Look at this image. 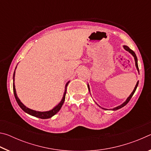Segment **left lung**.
<instances>
[{"label": "left lung", "instance_id": "8db88e82", "mask_svg": "<svg viewBox=\"0 0 151 151\" xmlns=\"http://www.w3.org/2000/svg\"><path fill=\"white\" fill-rule=\"evenodd\" d=\"M123 48H124V50H126L127 51H128V52H129V53H131V54L132 56H133V57H134V61H135V66H136V67H137V70H138V72L139 73V66H138V60H137V56H136V54H135V53H134V52L133 50H132L131 49V48H129V47H127V46H125V45H124V46H123ZM138 85H139V81H137V84H136V86H135V87H134V90L132 91V93H131V94H130L129 96L128 97V98L127 99V100L125 101L123 103L121 104V105H119V106H116V107H114V108H113V109H111L112 111H116V110H118V109H121L122 107H123V106H124L125 105H126V104H127L128 103H129V101L131 100V99L132 98V95H133V94H134V92L136 91V89H137V88ZM87 86H88V91L90 92V93H91V91H90V87H89V85H88H88H87ZM95 103H96V104H97V105H98L99 107H100V108L103 109H104V110H107L106 109L103 108V107H101V106H99V104L96 103V102H95Z\"/></svg>", "mask_w": 151, "mask_h": 151}]
</instances>
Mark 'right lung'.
<instances>
[{"mask_svg": "<svg viewBox=\"0 0 151 151\" xmlns=\"http://www.w3.org/2000/svg\"><path fill=\"white\" fill-rule=\"evenodd\" d=\"M17 66H16V68H15V70H16ZM15 70H14V74H13V92H14V95L15 99H16V101H17V102L18 104H19V106L20 107V108L22 109V111H24L25 112H27V114H30V115H32V116H33L37 117V118L42 119H47L51 118V117L54 116L55 114H57V112L60 111V109H61V107H62L63 104V103H64V102H65V95H66V87H67L68 84L69 83L70 81H68L67 83H66V85H65V92H64V94H63V99H61L60 102L57 104V106H55L52 109H51V110H50V111H48L40 112V111H34V110L30 109L28 108V107H27L26 106H25L24 104L23 103H22L21 101H20V99H19V97H18V96H17V92H16V88H15V85H14Z\"/></svg>", "mask_w": 151, "mask_h": 151, "instance_id": "add662e5", "label": "right lung"}]
</instances>
